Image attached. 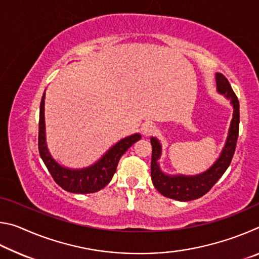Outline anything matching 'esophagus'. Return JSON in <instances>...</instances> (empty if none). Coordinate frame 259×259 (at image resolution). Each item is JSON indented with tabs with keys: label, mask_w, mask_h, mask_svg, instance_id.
<instances>
[{
	"label": "esophagus",
	"mask_w": 259,
	"mask_h": 259,
	"mask_svg": "<svg viewBox=\"0 0 259 259\" xmlns=\"http://www.w3.org/2000/svg\"><path fill=\"white\" fill-rule=\"evenodd\" d=\"M155 129L156 126L153 123H150V122H146V123H144L142 125V133L144 136H151L153 133H154Z\"/></svg>",
	"instance_id": "34e87169"
}]
</instances>
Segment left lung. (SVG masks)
Returning a JSON list of instances; mask_svg holds the SVG:
<instances>
[{
    "mask_svg": "<svg viewBox=\"0 0 259 259\" xmlns=\"http://www.w3.org/2000/svg\"><path fill=\"white\" fill-rule=\"evenodd\" d=\"M216 85L217 91L224 96L233 107V116L230 124L229 134L225 142V145L219 154L218 159L213 164L205 171L194 176L186 175H168L163 172L160 168L159 160L162 154V146L160 140L156 137H151L152 144V162H151V177L153 185L165 198H170L178 201H192L203 196L210 191L214 184L217 183L223 174L226 171L233 157L236 140L239 134L240 112L239 100L232 90L227 78L221 73H216Z\"/></svg>",
    "mask_w": 259,
    "mask_h": 259,
    "instance_id": "8db88e82",
    "label": "left lung"
}]
</instances>
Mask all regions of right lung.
<instances>
[{
    "label": "right lung",
    "instance_id": "1",
    "mask_svg": "<svg viewBox=\"0 0 259 259\" xmlns=\"http://www.w3.org/2000/svg\"><path fill=\"white\" fill-rule=\"evenodd\" d=\"M45 99L46 93L42 96L40 105V121H38V152L41 159L51 174L54 181L65 191L75 194L95 193L104 188L112 181L121 156L130 146L142 138L140 134L130 135L122 138L109 148L105 154L94 164L81 169H72L58 163L47 145L46 121H45Z\"/></svg>",
    "mask_w": 259,
    "mask_h": 259
}]
</instances>
